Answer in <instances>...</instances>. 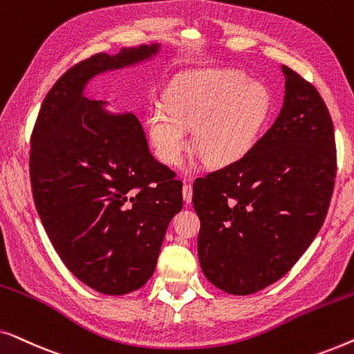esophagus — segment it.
Listing matches in <instances>:
<instances>
[{"mask_svg":"<svg viewBox=\"0 0 354 354\" xmlns=\"http://www.w3.org/2000/svg\"><path fill=\"white\" fill-rule=\"evenodd\" d=\"M192 196H193L192 185H190V183H185V185H183V201L190 203L192 201Z\"/></svg>","mask_w":354,"mask_h":354,"instance_id":"1","label":"esophagus"}]
</instances>
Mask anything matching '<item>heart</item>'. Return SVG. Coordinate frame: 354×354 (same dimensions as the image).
<instances>
[{
    "label": "heart",
    "mask_w": 354,
    "mask_h": 354,
    "mask_svg": "<svg viewBox=\"0 0 354 354\" xmlns=\"http://www.w3.org/2000/svg\"><path fill=\"white\" fill-rule=\"evenodd\" d=\"M272 98L268 86L243 72L206 69L177 77L167 106L148 119L149 138L164 164L180 162L195 129L193 148L206 162L225 166L243 158L266 129Z\"/></svg>",
    "instance_id": "1"
}]
</instances>
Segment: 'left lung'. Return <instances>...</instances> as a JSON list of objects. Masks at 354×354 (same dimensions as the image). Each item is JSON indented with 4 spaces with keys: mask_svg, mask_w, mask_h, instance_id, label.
<instances>
[{
    "mask_svg": "<svg viewBox=\"0 0 354 354\" xmlns=\"http://www.w3.org/2000/svg\"><path fill=\"white\" fill-rule=\"evenodd\" d=\"M280 114L239 161L193 183L203 274L230 295L282 279L316 239L337 176L330 113L316 86L282 66Z\"/></svg>",
    "mask_w": 354,
    "mask_h": 354,
    "instance_id": "1",
    "label": "left lung"
}]
</instances>
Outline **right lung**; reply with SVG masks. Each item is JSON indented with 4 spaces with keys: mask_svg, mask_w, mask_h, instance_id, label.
<instances>
[{
    "mask_svg": "<svg viewBox=\"0 0 354 354\" xmlns=\"http://www.w3.org/2000/svg\"><path fill=\"white\" fill-rule=\"evenodd\" d=\"M158 50L122 48L77 62L48 91L33 125L28 169L41 224L66 268L104 295L130 293L151 277L182 209V183L149 153L137 115L109 114L84 88Z\"/></svg>",
    "mask_w": 354,
    "mask_h": 354,
    "instance_id": "right-lung-1",
    "label": "right lung"
}]
</instances>
